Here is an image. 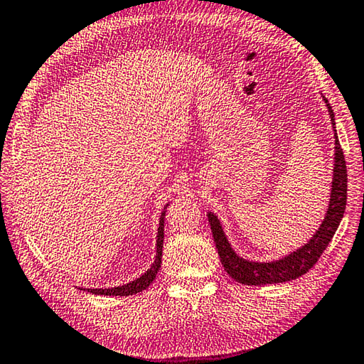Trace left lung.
<instances>
[{
  "instance_id": "left-lung-1",
  "label": "left lung",
  "mask_w": 364,
  "mask_h": 364,
  "mask_svg": "<svg viewBox=\"0 0 364 364\" xmlns=\"http://www.w3.org/2000/svg\"><path fill=\"white\" fill-rule=\"evenodd\" d=\"M326 103L329 117H331L333 130H334V164H333V181H331V194H329V203L326 208L325 218H323L318 229L310 239L302 243L299 248L293 250L291 253L279 257L274 261H251L245 259L230 245L226 232H224L223 224L213 211H208V223L211 226L215 245L218 255L221 257V264L226 272L232 277L235 282L243 285H270V283H283L289 280L299 279L301 275L309 272L314 264L318 261L323 251L331 242L333 235L338 230L342 221L343 211L347 203V167L346 159L336 130L334 111L331 105L323 97Z\"/></svg>"
}]
</instances>
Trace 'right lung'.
Instances as JSON below:
<instances>
[{
  "mask_svg": "<svg viewBox=\"0 0 364 364\" xmlns=\"http://www.w3.org/2000/svg\"><path fill=\"white\" fill-rule=\"evenodd\" d=\"M168 203H165L164 211L159 218V228H157V235H156V256L154 262L151 264V267L146 272L141 274L138 279L132 280L129 283H124V285L113 287V288H79L82 291H87L95 296H132L146 289L151 283L156 280V275L159 272L161 264H162V247H164V220H165V210H167Z\"/></svg>",
  "mask_w": 364,
  "mask_h": 364,
  "instance_id": "right-lung-1",
  "label": "right lung"
}]
</instances>
